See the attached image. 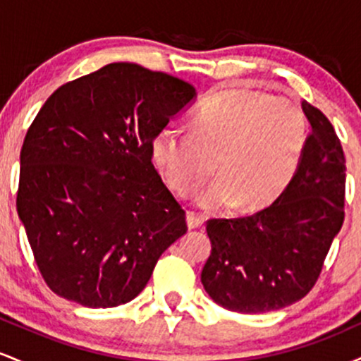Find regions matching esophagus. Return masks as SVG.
Listing matches in <instances>:
<instances>
[{
  "mask_svg": "<svg viewBox=\"0 0 361 361\" xmlns=\"http://www.w3.org/2000/svg\"><path fill=\"white\" fill-rule=\"evenodd\" d=\"M186 224H188L190 229H197V227H200L204 224V217L198 215L197 212H188L186 214Z\"/></svg>",
  "mask_w": 361,
  "mask_h": 361,
  "instance_id": "obj_1",
  "label": "esophagus"
}]
</instances>
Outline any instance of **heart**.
Segmentation results:
<instances>
[{"label":"heart","instance_id":"heart-1","mask_svg":"<svg viewBox=\"0 0 361 361\" xmlns=\"http://www.w3.org/2000/svg\"><path fill=\"white\" fill-rule=\"evenodd\" d=\"M307 120L295 102L261 90L226 88L198 106L192 132L168 123L157 130L151 156L181 197L214 173L219 180L198 198L204 209L258 210L287 188L299 168Z\"/></svg>","mask_w":361,"mask_h":361}]
</instances>
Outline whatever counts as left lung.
Segmentation results:
<instances>
[{"label": "left lung", "instance_id": "8db88e82", "mask_svg": "<svg viewBox=\"0 0 361 361\" xmlns=\"http://www.w3.org/2000/svg\"><path fill=\"white\" fill-rule=\"evenodd\" d=\"M302 110L312 132L280 197L247 217L207 221L212 252L202 283L214 302L234 312H270L307 295L345 221L341 142L321 110L307 102Z\"/></svg>", "mask_w": 361, "mask_h": 361}]
</instances>
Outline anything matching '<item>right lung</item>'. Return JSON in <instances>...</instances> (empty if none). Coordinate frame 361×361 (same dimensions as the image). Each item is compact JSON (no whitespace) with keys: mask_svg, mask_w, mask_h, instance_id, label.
I'll list each match as a JSON object with an SVG mask.
<instances>
[{"mask_svg":"<svg viewBox=\"0 0 361 361\" xmlns=\"http://www.w3.org/2000/svg\"><path fill=\"white\" fill-rule=\"evenodd\" d=\"M195 97L183 80L114 62L44 103L20 152L16 210L57 295L93 309L127 304L186 233L151 144Z\"/></svg>","mask_w":361,"mask_h":361,"instance_id":"add662e5","label":"right lung"}]
</instances>
